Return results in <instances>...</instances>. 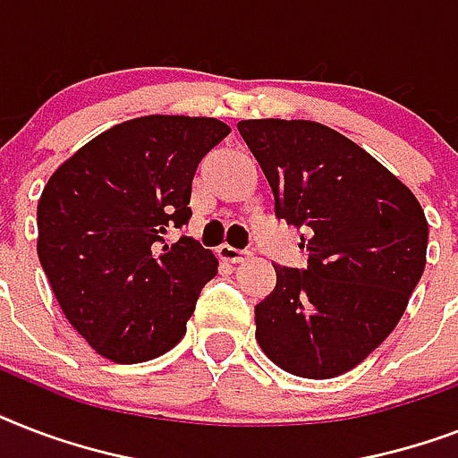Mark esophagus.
<instances>
[{
	"label": "esophagus",
	"mask_w": 458,
	"mask_h": 458,
	"mask_svg": "<svg viewBox=\"0 0 458 458\" xmlns=\"http://www.w3.org/2000/svg\"><path fill=\"white\" fill-rule=\"evenodd\" d=\"M218 257H221L223 261H228V264H240V261H244L247 257H251V251L235 250V247H230V244H221V247H218Z\"/></svg>",
	"instance_id": "34e87169"
}]
</instances>
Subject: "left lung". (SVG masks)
I'll return each instance as SVG.
<instances>
[{"mask_svg": "<svg viewBox=\"0 0 458 458\" xmlns=\"http://www.w3.org/2000/svg\"><path fill=\"white\" fill-rule=\"evenodd\" d=\"M237 131L276 216L304 228L309 251L304 271L276 266V290L254 306L259 347L293 376H342L402 318L426 268V214L397 175L327 125L257 118Z\"/></svg>", "mask_w": 458, "mask_h": 458, "instance_id": "8db88e82", "label": "left lung"}]
</instances>
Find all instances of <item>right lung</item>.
<instances>
[{
  "label": "right lung",
  "mask_w": 458,
  "mask_h": 458,
  "mask_svg": "<svg viewBox=\"0 0 458 458\" xmlns=\"http://www.w3.org/2000/svg\"><path fill=\"white\" fill-rule=\"evenodd\" d=\"M230 128L216 118L118 123L56 168L38 204V257L68 323L104 359L140 363L182 340L218 259L182 235L197 165Z\"/></svg>",
  "instance_id": "1"
}]
</instances>
